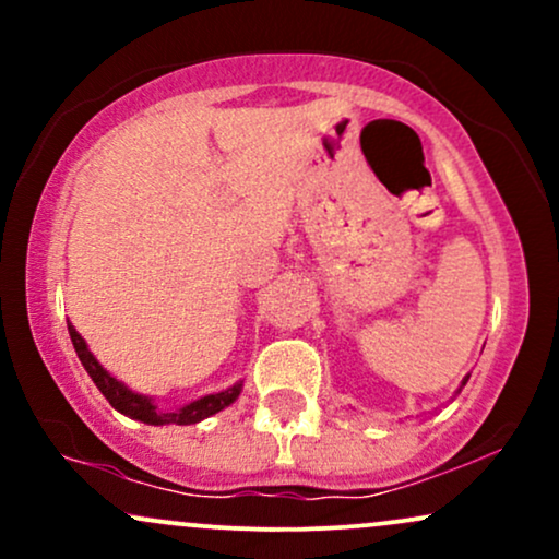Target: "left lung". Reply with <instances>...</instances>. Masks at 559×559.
Instances as JSON below:
<instances>
[{
    "instance_id": "1",
    "label": "left lung",
    "mask_w": 559,
    "mask_h": 559,
    "mask_svg": "<svg viewBox=\"0 0 559 559\" xmlns=\"http://www.w3.org/2000/svg\"><path fill=\"white\" fill-rule=\"evenodd\" d=\"M467 378H471V376H465V378H463V383H460V389H457V394H460V391H463V386H465V383H467Z\"/></svg>"
}]
</instances>
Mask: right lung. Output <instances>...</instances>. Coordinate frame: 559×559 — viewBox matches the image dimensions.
Wrapping results in <instances>:
<instances>
[{
	"mask_svg": "<svg viewBox=\"0 0 559 559\" xmlns=\"http://www.w3.org/2000/svg\"><path fill=\"white\" fill-rule=\"evenodd\" d=\"M68 333H70V342L75 346V355H79L81 365L86 368V373L92 376L96 389L105 394V400L110 402L118 413H123L133 420L146 423V426H170V423H176V426H191V423H199L210 418V415L221 413V409H226L228 404H234L241 394L243 383L239 381L234 383V386H228L226 391H215V394L199 396V400L168 413V409H159L152 396L131 391L123 381H118L112 373H107V370L99 365V360L88 352V344L83 342V336L75 331L73 323H68Z\"/></svg>",
	"mask_w": 559,
	"mask_h": 559,
	"instance_id": "obj_1",
	"label": "right lung"
}]
</instances>
